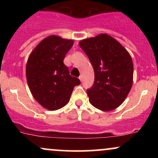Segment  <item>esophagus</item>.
<instances>
[{
    "label": "esophagus",
    "mask_w": 158,
    "mask_h": 158,
    "mask_svg": "<svg viewBox=\"0 0 158 158\" xmlns=\"http://www.w3.org/2000/svg\"><path fill=\"white\" fill-rule=\"evenodd\" d=\"M79 79H80V81H82V76H81V75H80V76H79Z\"/></svg>",
    "instance_id": "1"
}]
</instances>
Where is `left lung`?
Masks as SVG:
<instances>
[{
  "label": "left lung",
  "mask_w": 158,
  "mask_h": 158,
  "mask_svg": "<svg viewBox=\"0 0 158 158\" xmlns=\"http://www.w3.org/2000/svg\"><path fill=\"white\" fill-rule=\"evenodd\" d=\"M79 46L94 70V85L87 90L90 102L99 110L115 109L124 102L133 83L131 56L107 34L81 40Z\"/></svg>",
  "instance_id": "obj_1"
}]
</instances>
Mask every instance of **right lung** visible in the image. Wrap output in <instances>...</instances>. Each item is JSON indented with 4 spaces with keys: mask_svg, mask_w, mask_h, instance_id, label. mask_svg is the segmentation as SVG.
I'll use <instances>...</instances> for the list:
<instances>
[{
    "mask_svg": "<svg viewBox=\"0 0 158 158\" xmlns=\"http://www.w3.org/2000/svg\"><path fill=\"white\" fill-rule=\"evenodd\" d=\"M73 44L71 39L48 36L35 47L27 60L26 77L30 91L41 106L50 110L68 104L73 88L80 84L63 62Z\"/></svg>",
    "mask_w": 158,
    "mask_h": 158,
    "instance_id": "obj_1",
    "label": "right lung"
}]
</instances>
